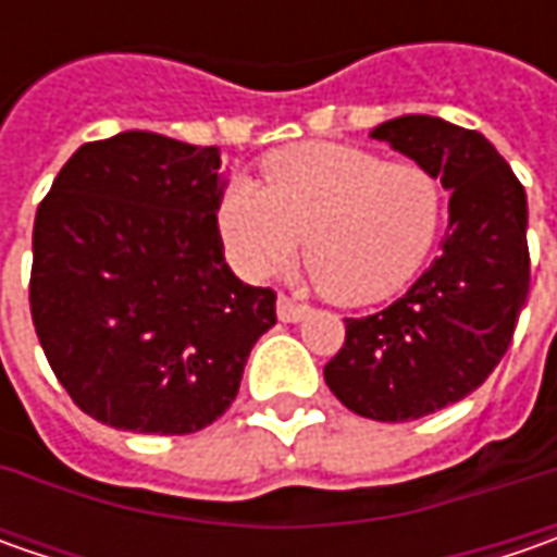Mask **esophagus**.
Listing matches in <instances>:
<instances>
[{
  "instance_id": "34e87169",
  "label": "esophagus",
  "mask_w": 557,
  "mask_h": 557,
  "mask_svg": "<svg viewBox=\"0 0 557 557\" xmlns=\"http://www.w3.org/2000/svg\"><path fill=\"white\" fill-rule=\"evenodd\" d=\"M307 315H310L307 304H297V300H290L285 294H278V319L282 322H304Z\"/></svg>"
}]
</instances>
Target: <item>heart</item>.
Wrapping results in <instances>:
<instances>
[{
    "mask_svg": "<svg viewBox=\"0 0 557 557\" xmlns=\"http://www.w3.org/2000/svg\"><path fill=\"white\" fill-rule=\"evenodd\" d=\"M267 188L238 180L220 201V235L247 278H272L300 247L334 304L384 300L416 275L437 238L440 183L418 163L350 145H294L263 163Z\"/></svg>",
    "mask_w": 557,
    "mask_h": 557,
    "instance_id": "heart-1",
    "label": "heart"
}]
</instances>
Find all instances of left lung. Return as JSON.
Returning <instances> with one entry per match:
<instances>
[{
    "label": "left lung",
    "instance_id": "1",
    "mask_svg": "<svg viewBox=\"0 0 557 557\" xmlns=\"http://www.w3.org/2000/svg\"><path fill=\"white\" fill-rule=\"evenodd\" d=\"M372 139L424 166L449 195L440 257L387 310L344 319L325 384L356 416L412 421L478 391L511 344L530 290L527 195L474 129L403 114Z\"/></svg>",
    "mask_w": 557,
    "mask_h": 557
}]
</instances>
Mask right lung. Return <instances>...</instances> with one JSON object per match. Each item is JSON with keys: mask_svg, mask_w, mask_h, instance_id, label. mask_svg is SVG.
<instances>
[{"mask_svg": "<svg viewBox=\"0 0 557 557\" xmlns=\"http://www.w3.org/2000/svg\"><path fill=\"white\" fill-rule=\"evenodd\" d=\"M220 148L129 129L86 141L33 223L30 312L76 406L136 434H191L223 416L275 294L223 253Z\"/></svg>", "mask_w": 557, "mask_h": 557, "instance_id": "obj_1", "label": "right lung"}]
</instances>
